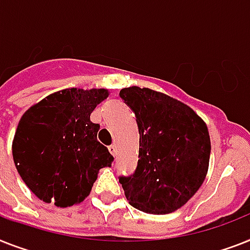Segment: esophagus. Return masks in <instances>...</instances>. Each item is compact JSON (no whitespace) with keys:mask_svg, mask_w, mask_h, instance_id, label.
Returning <instances> with one entry per match:
<instances>
[{"mask_svg":"<svg viewBox=\"0 0 250 250\" xmlns=\"http://www.w3.org/2000/svg\"><path fill=\"white\" fill-rule=\"evenodd\" d=\"M109 151H110L113 157H115V155H117V146H115V145L109 146Z\"/></svg>","mask_w":250,"mask_h":250,"instance_id":"34e87169","label":"esophagus"}]
</instances>
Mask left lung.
<instances>
[{"label": "left lung", "instance_id": "left-lung-1", "mask_svg": "<svg viewBox=\"0 0 250 250\" xmlns=\"http://www.w3.org/2000/svg\"><path fill=\"white\" fill-rule=\"evenodd\" d=\"M119 96L135 113L137 168L119 182L129 204L151 214L181 208L204 182L210 157L207 125L191 107L166 93L132 86Z\"/></svg>", "mask_w": 250, "mask_h": 250}]
</instances>
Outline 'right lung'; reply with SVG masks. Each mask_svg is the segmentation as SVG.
<instances>
[{
    "label": "right lung",
    "mask_w": 250,
    "mask_h": 250,
    "mask_svg": "<svg viewBox=\"0 0 250 250\" xmlns=\"http://www.w3.org/2000/svg\"><path fill=\"white\" fill-rule=\"evenodd\" d=\"M109 96L105 88H66L51 93L20 119L13 158L20 177L44 203L65 208L90 195L101 168L114 160L97 141L93 109Z\"/></svg>",
    "instance_id": "right-lung-1"
}]
</instances>
